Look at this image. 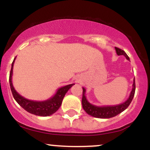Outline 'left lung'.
<instances>
[{"instance_id":"8db88e82","label":"left lung","mask_w":150,"mask_h":150,"mask_svg":"<svg viewBox=\"0 0 150 150\" xmlns=\"http://www.w3.org/2000/svg\"><path fill=\"white\" fill-rule=\"evenodd\" d=\"M116 49V53L118 56H120L123 55L126 58L127 60L130 61L128 56L126 54V53L122 49H119V48L115 47ZM82 107H83L84 110L86 111L87 114L90 115L93 117L99 118H110L117 116L121 112H123L124 110L126 109L128 107L130 103L133 99L134 94H135V78L133 80V84H132V89L131 92H130L129 98L127 99L125 102L122 103L120 104L114 105V106H97L95 105H93L89 102L88 100L87 99L85 96L86 89L82 87Z\"/></svg>"}]
</instances>
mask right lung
Instances as JSON below:
<instances>
[{
	"label": "right lung",
	"instance_id": "add662e5",
	"mask_svg": "<svg viewBox=\"0 0 150 150\" xmlns=\"http://www.w3.org/2000/svg\"><path fill=\"white\" fill-rule=\"evenodd\" d=\"M15 61V58L13 60L12 63L11 70H10L9 82L10 89H11L12 94L15 101L18 103L20 106H22L24 109L26 110L27 112L32 113L39 116H49L52 115L53 113L58 111V108L61 106L62 101L64 98L65 94L69 90L72 86L75 84H70V85L64 86L61 88L58 89L56 94L47 100L42 101H32L27 99L20 95L19 93L15 90L13 87V82H12V76H13V65Z\"/></svg>",
	"mask_w": 150,
	"mask_h": 150
}]
</instances>
